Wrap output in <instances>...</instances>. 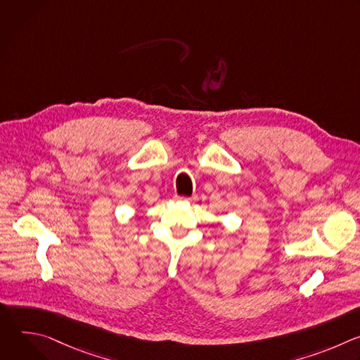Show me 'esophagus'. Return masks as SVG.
Masks as SVG:
<instances>
[{
  "label": "esophagus",
  "mask_w": 360,
  "mask_h": 360,
  "mask_svg": "<svg viewBox=\"0 0 360 360\" xmlns=\"http://www.w3.org/2000/svg\"><path fill=\"white\" fill-rule=\"evenodd\" d=\"M175 199H176V200H184V202H193V200H196V196H191V198H186V196H179V195H175Z\"/></svg>",
  "instance_id": "1"
}]
</instances>
